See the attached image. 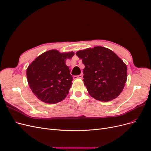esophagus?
Listing matches in <instances>:
<instances>
[{
	"label": "esophagus",
	"instance_id": "1",
	"mask_svg": "<svg viewBox=\"0 0 151 151\" xmlns=\"http://www.w3.org/2000/svg\"><path fill=\"white\" fill-rule=\"evenodd\" d=\"M83 74H81L79 76H74V79H82V78H83Z\"/></svg>",
	"mask_w": 151,
	"mask_h": 151
}]
</instances>
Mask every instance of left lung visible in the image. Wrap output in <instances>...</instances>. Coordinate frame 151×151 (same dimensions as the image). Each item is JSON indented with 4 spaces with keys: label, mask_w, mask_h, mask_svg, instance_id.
<instances>
[{
    "label": "left lung",
    "mask_w": 151,
    "mask_h": 151,
    "mask_svg": "<svg viewBox=\"0 0 151 151\" xmlns=\"http://www.w3.org/2000/svg\"><path fill=\"white\" fill-rule=\"evenodd\" d=\"M85 65L83 81L91 97L109 101L122 92L127 78V67L111 50L95 47L76 52Z\"/></svg>",
    "instance_id": "left-lung-1"
}]
</instances>
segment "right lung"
I'll list each match as a JSON object with an SVG mask.
<instances>
[{
    "label": "right lung",
    "instance_id": "obj_1",
    "mask_svg": "<svg viewBox=\"0 0 151 151\" xmlns=\"http://www.w3.org/2000/svg\"><path fill=\"white\" fill-rule=\"evenodd\" d=\"M74 52L61 53L51 50L31 62L26 70L28 83L36 97L45 103L54 104L64 99L73 80L65 60Z\"/></svg>",
    "mask_w": 151,
    "mask_h": 151
}]
</instances>
